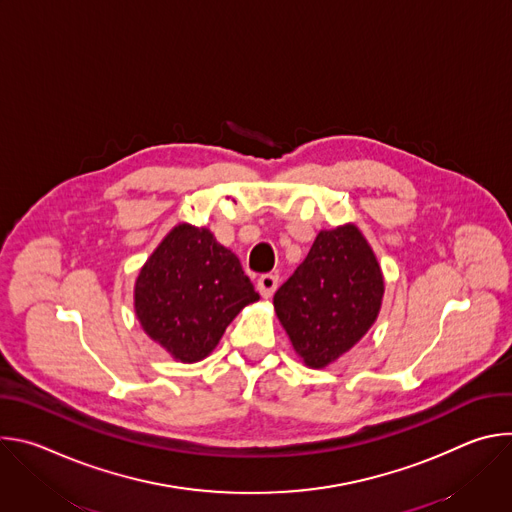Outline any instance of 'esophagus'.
Returning <instances> with one entry per match:
<instances>
[{
  "mask_svg": "<svg viewBox=\"0 0 512 512\" xmlns=\"http://www.w3.org/2000/svg\"><path fill=\"white\" fill-rule=\"evenodd\" d=\"M277 283H279V277H277V275H273V273H265V275H261V277L257 279V289H259V294H261L265 300H269V298L275 294Z\"/></svg>",
  "mask_w": 512,
  "mask_h": 512,
  "instance_id": "1",
  "label": "esophagus"
}]
</instances>
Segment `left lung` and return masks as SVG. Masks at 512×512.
Returning a JSON list of instances; mask_svg holds the SVG:
<instances>
[{"label":"left lung","instance_id":"1","mask_svg":"<svg viewBox=\"0 0 512 512\" xmlns=\"http://www.w3.org/2000/svg\"><path fill=\"white\" fill-rule=\"evenodd\" d=\"M385 294L381 265L354 225L320 231L308 257L273 296L291 346L324 369L375 324Z\"/></svg>","mask_w":512,"mask_h":512}]
</instances>
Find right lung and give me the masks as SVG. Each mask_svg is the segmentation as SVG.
Instances as JSON below:
<instances>
[{
  "label": "right lung",
  "mask_w": 512,
  "mask_h": 512,
  "mask_svg": "<svg viewBox=\"0 0 512 512\" xmlns=\"http://www.w3.org/2000/svg\"><path fill=\"white\" fill-rule=\"evenodd\" d=\"M259 294L241 261L208 229L174 227L135 279L141 328L176 360L206 358L227 326Z\"/></svg>",
  "instance_id": "1"
}]
</instances>
